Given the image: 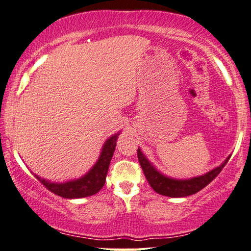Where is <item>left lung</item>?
<instances>
[{"instance_id":"8db88e82","label":"left lung","mask_w":251,"mask_h":251,"mask_svg":"<svg viewBox=\"0 0 251 251\" xmlns=\"http://www.w3.org/2000/svg\"><path fill=\"white\" fill-rule=\"evenodd\" d=\"M137 158H139V162L143 169V173L146 175L148 182H149L150 186L154 191L161 196L171 198H182L195 195V193L199 192L204 186L209 184L220 174L222 169L224 168V166L227 164L230 156L224 160L223 164H221L216 168L211 169L210 172L206 173V174L186 179L173 178L162 174L144 156V153L141 151L140 148L137 149Z\"/></svg>"}]
</instances>
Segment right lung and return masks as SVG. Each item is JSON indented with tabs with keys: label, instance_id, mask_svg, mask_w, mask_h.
<instances>
[{
	"label": "right lung",
	"instance_id": "right-lung-1",
	"mask_svg": "<svg viewBox=\"0 0 251 251\" xmlns=\"http://www.w3.org/2000/svg\"><path fill=\"white\" fill-rule=\"evenodd\" d=\"M119 134H121V132L114 134L105 141L103 147H102L99 159L93 165V167L82 177L70 179V181L63 183L48 181V179L42 178L41 176H37L36 174H34L35 177L48 190L53 192L54 195L66 198V199H78V198H85L95 195L104 185L108 168L109 165H110L111 158L114 156L116 142H117Z\"/></svg>",
	"mask_w": 251,
	"mask_h": 251
}]
</instances>
